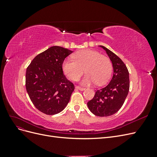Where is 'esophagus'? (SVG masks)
Here are the masks:
<instances>
[{
    "label": "esophagus",
    "instance_id": "esophagus-1",
    "mask_svg": "<svg viewBox=\"0 0 157 157\" xmlns=\"http://www.w3.org/2000/svg\"><path fill=\"white\" fill-rule=\"evenodd\" d=\"M75 88H76V89H77V90H81V91H83V90H85V88H84L80 87V86H76V87H75Z\"/></svg>",
    "mask_w": 157,
    "mask_h": 157
}]
</instances>
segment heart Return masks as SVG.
Listing matches in <instances>:
<instances>
[{"label":"heart","mask_w":157,"mask_h":157,"mask_svg":"<svg viewBox=\"0 0 157 157\" xmlns=\"http://www.w3.org/2000/svg\"><path fill=\"white\" fill-rule=\"evenodd\" d=\"M73 59H66L62 64L64 73L72 80H77L84 72L81 83L90 85L96 82L98 85L106 83L111 77L112 63L107 56L90 49H84L76 52Z\"/></svg>","instance_id":"obj_1"}]
</instances>
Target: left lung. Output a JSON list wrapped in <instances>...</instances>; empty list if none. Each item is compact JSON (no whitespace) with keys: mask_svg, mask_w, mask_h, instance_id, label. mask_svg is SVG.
I'll return each instance as SVG.
<instances>
[{"mask_svg":"<svg viewBox=\"0 0 157 157\" xmlns=\"http://www.w3.org/2000/svg\"><path fill=\"white\" fill-rule=\"evenodd\" d=\"M100 47L106 51L111 61L113 77L105 87L96 90L94 97L87 103V105L94 115L109 117L119 110L128 96L130 88L129 73L120 58L105 46Z\"/></svg>","mask_w":157,"mask_h":157,"instance_id":"left-lung-1","label":"left lung"}]
</instances>
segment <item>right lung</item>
<instances>
[{"instance_id": "obj_1", "label": "right lung", "mask_w": 157, "mask_h": 157, "mask_svg": "<svg viewBox=\"0 0 157 157\" xmlns=\"http://www.w3.org/2000/svg\"><path fill=\"white\" fill-rule=\"evenodd\" d=\"M73 51L54 46L37 55L26 70L25 86L35 107L46 115H56L68 104L75 90L63 73L62 64Z\"/></svg>"}]
</instances>
